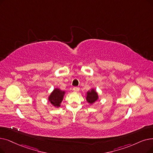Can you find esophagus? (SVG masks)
<instances>
[{
	"mask_svg": "<svg viewBox=\"0 0 153 153\" xmlns=\"http://www.w3.org/2000/svg\"><path fill=\"white\" fill-rule=\"evenodd\" d=\"M73 91L75 92H78L79 91V88L78 87H74L73 88Z\"/></svg>",
	"mask_w": 153,
	"mask_h": 153,
	"instance_id": "1",
	"label": "esophagus"
}]
</instances>
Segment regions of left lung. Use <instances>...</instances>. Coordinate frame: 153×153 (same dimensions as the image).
Here are the masks:
<instances>
[{
  "label": "left lung",
  "mask_w": 153,
  "mask_h": 153,
  "mask_svg": "<svg viewBox=\"0 0 153 153\" xmlns=\"http://www.w3.org/2000/svg\"><path fill=\"white\" fill-rule=\"evenodd\" d=\"M98 99V94L95 89H92L87 92L86 100L89 104H93Z\"/></svg>",
  "instance_id": "left-lung-1"
}]
</instances>
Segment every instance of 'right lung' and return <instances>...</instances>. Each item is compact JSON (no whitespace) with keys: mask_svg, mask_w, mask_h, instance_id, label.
Here are the masks:
<instances>
[{"mask_svg":"<svg viewBox=\"0 0 153 153\" xmlns=\"http://www.w3.org/2000/svg\"><path fill=\"white\" fill-rule=\"evenodd\" d=\"M65 94V91H61L58 88L54 89L50 96H49V101L51 103L52 105L54 107L59 108L60 107L61 103L63 100V97Z\"/></svg>","mask_w":153,"mask_h":153,"instance_id":"obj_1","label":"right lung"}]
</instances>
